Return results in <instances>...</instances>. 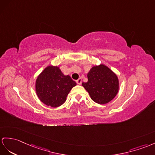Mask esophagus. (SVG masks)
<instances>
[{"label": "esophagus", "instance_id": "1", "mask_svg": "<svg viewBox=\"0 0 155 155\" xmlns=\"http://www.w3.org/2000/svg\"><path fill=\"white\" fill-rule=\"evenodd\" d=\"M81 82H82V80H81V78H79L78 80H76V83L78 84V85H81Z\"/></svg>", "mask_w": 155, "mask_h": 155}]
</instances>
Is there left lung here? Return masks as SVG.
Masks as SVG:
<instances>
[{
  "label": "left lung",
  "mask_w": 155,
  "mask_h": 155,
  "mask_svg": "<svg viewBox=\"0 0 155 155\" xmlns=\"http://www.w3.org/2000/svg\"><path fill=\"white\" fill-rule=\"evenodd\" d=\"M87 78L88 81L82 83V85L95 103L107 104L118 93V79L111 70L104 65L93 67L89 71Z\"/></svg>",
  "instance_id": "1"
}]
</instances>
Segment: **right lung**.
Wrapping results in <instances>:
<instances>
[{"label":"right lung","mask_w":155,"mask_h":155,"mask_svg":"<svg viewBox=\"0 0 155 155\" xmlns=\"http://www.w3.org/2000/svg\"><path fill=\"white\" fill-rule=\"evenodd\" d=\"M76 83L64 75L57 66H48L36 80V93L47 106L58 107L65 103L66 97Z\"/></svg>","instance_id":"add662e5"}]
</instances>
